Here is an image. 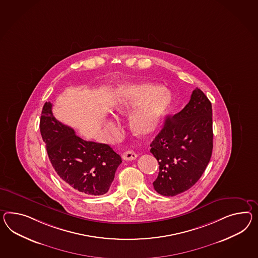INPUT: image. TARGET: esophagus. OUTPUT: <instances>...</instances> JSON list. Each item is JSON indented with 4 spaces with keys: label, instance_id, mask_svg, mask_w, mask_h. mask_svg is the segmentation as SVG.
Instances as JSON below:
<instances>
[{
    "label": "esophagus",
    "instance_id": "esophagus-1",
    "mask_svg": "<svg viewBox=\"0 0 258 258\" xmlns=\"http://www.w3.org/2000/svg\"><path fill=\"white\" fill-rule=\"evenodd\" d=\"M138 157V154L133 151H128L122 154V158L125 161H132Z\"/></svg>",
    "mask_w": 258,
    "mask_h": 258
}]
</instances>
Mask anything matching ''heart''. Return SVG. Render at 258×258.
<instances>
[{"label": "heart", "instance_id": "b5f03b06", "mask_svg": "<svg viewBox=\"0 0 258 258\" xmlns=\"http://www.w3.org/2000/svg\"><path fill=\"white\" fill-rule=\"evenodd\" d=\"M172 94L167 89L151 83H119L113 88L110 104L114 112L127 114L133 111L129 125L139 138H148L156 132L171 106ZM106 129L115 128L107 120Z\"/></svg>", "mask_w": 258, "mask_h": 258}]
</instances>
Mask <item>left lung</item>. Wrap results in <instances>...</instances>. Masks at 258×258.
<instances>
[{"instance_id":"1","label":"left lung","mask_w":258,"mask_h":258,"mask_svg":"<svg viewBox=\"0 0 258 258\" xmlns=\"http://www.w3.org/2000/svg\"><path fill=\"white\" fill-rule=\"evenodd\" d=\"M212 103L197 88L181 111L166 117L151 144L159 164L155 191L174 197L196 184L212 157Z\"/></svg>"}]
</instances>
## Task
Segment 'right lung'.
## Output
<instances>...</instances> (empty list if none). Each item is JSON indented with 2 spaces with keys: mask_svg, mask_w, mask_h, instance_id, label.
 Returning <instances> with one entry per match:
<instances>
[{
  "mask_svg": "<svg viewBox=\"0 0 258 258\" xmlns=\"http://www.w3.org/2000/svg\"><path fill=\"white\" fill-rule=\"evenodd\" d=\"M40 132L53 168L67 186L88 196L109 190L121 163L109 146L80 139L73 128L55 119L50 102L43 106Z\"/></svg>",
  "mask_w": 258,
  "mask_h": 258,
  "instance_id": "1",
  "label": "right lung"
}]
</instances>
